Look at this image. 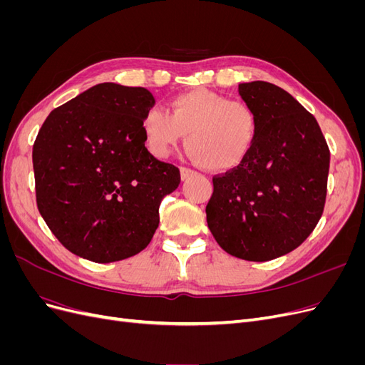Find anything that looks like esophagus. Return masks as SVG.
<instances>
[{"mask_svg": "<svg viewBox=\"0 0 365 365\" xmlns=\"http://www.w3.org/2000/svg\"><path fill=\"white\" fill-rule=\"evenodd\" d=\"M180 175H181V180L185 181V180L192 178V176H195L196 172L192 169H187V168H180Z\"/></svg>", "mask_w": 365, "mask_h": 365, "instance_id": "1", "label": "esophagus"}]
</instances>
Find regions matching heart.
<instances>
[{"instance_id": "obj_1", "label": "heart", "mask_w": 365, "mask_h": 365, "mask_svg": "<svg viewBox=\"0 0 365 365\" xmlns=\"http://www.w3.org/2000/svg\"><path fill=\"white\" fill-rule=\"evenodd\" d=\"M170 113L153 106L141 120L146 148L155 158H168L185 138V155L210 170L235 169L247 158L257 135L251 106L208 90L173 97Z\"/></svg>"}]
</instances>
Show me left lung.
Wrapping results in <instances>:
<instances>
[{"mask_svg": "<svg viewBox=\"0 0 365 365\" xmlns=\"http://www.w3.org/2000/svg\"><path fill=\"white\" fill-rule=\"evenodd\" d=\"M239 94L257 117L254 145L213 178L207 224L224 251L250 262L300 247L323 215L330 152L315 117L283 88L254 81Z\"/></svg>", "mask_w": 365, "mask_h": 365, "instance_id": "obj_1", "label": "left lung"}]
</instances>
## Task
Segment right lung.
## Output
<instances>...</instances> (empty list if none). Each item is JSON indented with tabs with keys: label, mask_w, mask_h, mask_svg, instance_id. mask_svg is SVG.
Instances as JSON below:
<instances>
[{
	"label": "right lung",
	"mask_w": 365,
	"mask_h": 365,
	"mask_svg": "<svg viewBox=\"0 0 365 365\" xmlns=\"http://www.w3.org/2000/svg\"><path fill=\"white\" fill-rule=\"evenodd\" d=\"M146 88L105 82L53 109L33 145L39 213L76 256L111 263L145 250L160 204L178 189L173 164L145 146Z\"/></svg>",
	"instance_id": "add662e5"
}]
</instances>
